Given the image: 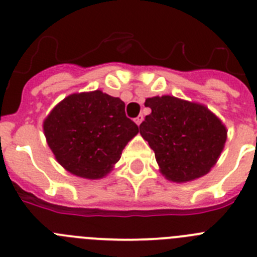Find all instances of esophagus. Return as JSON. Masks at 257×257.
Masks as SVG:
<instances>
[{
    "instance_id": "1",
    "label": "esophagus",
    "mask_w": 257,
    "mask_h": 257,
    "mask_svg": "<svg viewBox=\"0 0 257 257\" xmlns=\"http://www.w3.org/2000/svg\"><path fill=\"white\" fill-rule=\"evenodd\" d=\"M143 119H144V117H143V114H139V115H138V117L135 118V123L138 124V126H139V124L143 122Z\"/></svg>"
}]
</instances>
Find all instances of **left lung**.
Returning a JSON list of instances; mask_svg holds the SVG:
<instances>
[{
    "label": "left lung",
    "mask_w": 257,
    "mask_h": 257,
    "mask_svg": "<svg viewBox=\"0 0 257 257\" xmlns=\"http://www.w3.org/2000/svg\"><path fill=\"white\" fill-rule=\"evenodd\" d=\"M145 106L152 113L140 124V134L166 178L184 183L207 174L226 140L219 118L201 104L169 95L149 97Z\"/></svg>",
    "instance_id": "1"
}]
</instances>
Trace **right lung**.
I'll use <instances>...</instances> for the list:
<instances>
[{"mask_svg": "<svg viewBox=\"0 0 257 257\" xmlns=\"http://www.w3.org/2000/svg\"><path fill=\"white\" fill-rule=\"evenodd\" d=\"M49 147L65 170L86 179L108 174L139 127L124 103L96 90L73 94L52 109L44 122Z\"/></svg>", "mask_w": 257, "mask_h": 257, "instance_id": "obj_1", "label": "right lung"}]
</instances>
